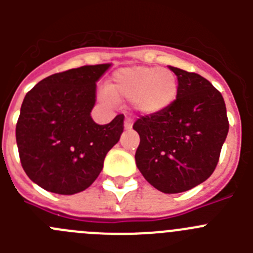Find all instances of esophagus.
<instances>
[{"instance_id":"34e87169","label":"esophagus","mask_w":253,"mask_h":253,"mask_svg":"<svg viewBox=\"0 0 253 253\" xmlns=\"http://www.w3.org/2000/svg\"><path fill=\"white\" fill-rule=\"evenodd\" d=\"M131 126H133V122H131V119H125L124 128L126 129V130H129V129H131Z\"/></svg>"}]
</instances>
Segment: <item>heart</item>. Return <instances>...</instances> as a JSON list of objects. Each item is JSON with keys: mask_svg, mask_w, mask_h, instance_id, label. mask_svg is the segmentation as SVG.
Returning a JSON list of instances; mask_svg holds the SVG:
<instances>
[{"mask_svg": "<svg viewBox=\"0 0 253 253\" xmlns=\"http://www.w3.org/2000/svg\"><path fill=\"white\" fill-rule=\"evenodd\" d=\"M178 93L175 73L166 68L134 66L114 73L102 101L130 100L131 107L140 115H158L169 110Z\"/></svg>", "mask_w": 253, "mask_h": 253, "instance_id": "b5f03b06", "label": "heart"}]
</instances>
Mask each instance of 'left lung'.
<instances>
[{
  "instance_id": "obj_1",
  "label": "left lung",
  "mask_w": 253,
  "mask_h": 253,
  "mask_svg": "<svg viewBox=\"0 0 253 253\" xmlns=\"http://www.w3.org/2000/svg\"><path fill=\"white\" fill-rule=\"evenodd\" d=\"M178 93L169 110L140 116L133 129L140 143L135 163L149 184L165 194L184 193L210 177L229 123L222 93L198 73L169 66Z\"/></svg>"
}]
</instances>
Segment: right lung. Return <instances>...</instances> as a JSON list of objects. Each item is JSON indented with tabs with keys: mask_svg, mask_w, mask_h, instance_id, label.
<instances>
[{
	"mask_svg": "<svg viewBox=\"0 0 253 253\" xmlns=\"http://www.w3.org/2000/svg\"><path fill=\"white\" fill-rule=\"evenodd\" d=\"M110 67L82 66L55 73L26 93L16 124L20 161L29 178L46 191L73 195L86 190L119 142L124 115L105 125L91 118L96 82Z\"/></svg>",
	"mask_w": 253,
	"mask_h": 253,
	"instance_id": "obj_1",
	"label": "right lung"
}]
</instances>
